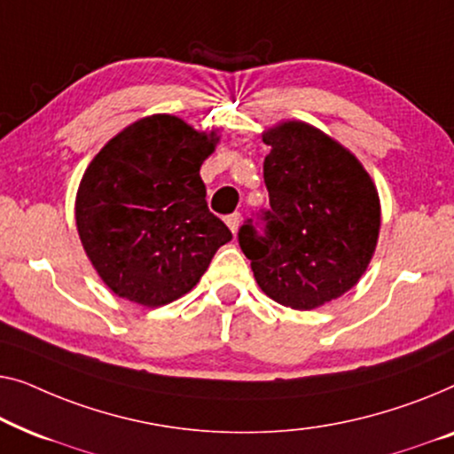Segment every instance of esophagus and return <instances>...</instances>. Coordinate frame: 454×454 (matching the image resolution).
<instances>
[{"label": "esophagus", "mask_w": 454, "mask_h": 454, "mask_svg": "<svg viewBox=\"0 0 454 454\" xmlns=\"http://www.w3.org/2000/svg\"><path fill=\"white\" fill-rule=\"evenodd\" d=\"M226 224H228V228H230V230H232L234 234L239 232V226H240V214L236 212V214H230V215H226Z\"/></svg>", "instance_id": "1"}]
</instances>
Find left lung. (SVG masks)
Listing matches in <instances>:
<instances>
[{
	"label": "left lung",
	"instance_id": "obj_1",
	"mask_svg": "<svg viewBox=\"0 0 454 454\" xmlns=\"http://www.w3.org/2000/svg\"><path fill=\"white\" fill-rule=\"evenodd\" d=\"M271 145L263 178L271 212L267 236L240 228L259 288L294 310L340 298L368 270L380 232V200L362 162L327 133L304 121L263 131Z\"/></svg>",
	"mask_w": 454,
	"mask_h": 454
}]
</instances>
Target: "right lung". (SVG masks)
Returning <instances> with one entry per match:
<instances>
[{"label":"right lung","instance_id":"right-lung-1","mask_svg":"<svg viewBox=\"0 0 454 454\" xmlns=\"http://www.w3.org/2000/svg\"><path fill=\"white\" fill-rule=\"evenodd\" d=\"M220 136L150 114L108 139L82 176L75 226L119 298L158 309L200 282L232 232L207 209L200 168Z\"/></svg>","mask_w":454,"mask_h":454}]
</instances>
